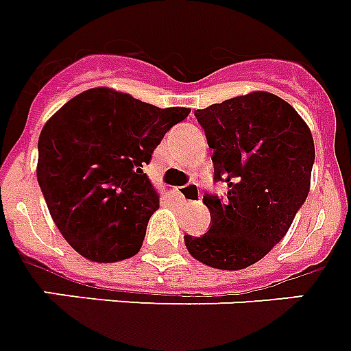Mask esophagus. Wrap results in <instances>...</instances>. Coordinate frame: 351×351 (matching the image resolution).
I'll use <instances>...</instances> for the list:
<instances>
[{
    "label": "esophagus",
    "instance_id": "34e87169",
    "mask_svg": "<svg viewBox=\"0 0 351 351\" xmlns=\"http://www.w3.org/2000/svg\"><path fill=\"white\" fill-rule=\"evenodd\" d=\"M179 197L183 199L184 203H199V199H201V192H199L197 184L195 183H189L184 184V186H181V190H179Z\"/></svg>",
    "mask_w": 351,
    "mask_h": 351
}]
</instances>
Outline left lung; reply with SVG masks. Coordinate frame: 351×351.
Listing matches in <instances>:
<instances>
[{
    "label": "left lung",
    "mask_w": 351,
    "mask_h": 351,
    "mask_svg": "<svg viewBox=\"0 0 351 351\" xmlns=\"http://www.w3.org/2000/svg\"><path fill=\"white\" fill-rule=\"evenodd\" d=\"M208 147L214 179L226 197L204 193L210 230L184 235L193 259L219 270H243L287 235L310 192L315 161L312 132L295 108L255 90L195 110Z\"/></svg>",
    "instance_id": "obj_1"
}]
</instances>
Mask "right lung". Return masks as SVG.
Masks as SVG:
<instances>
[{
	"mask_svg": "<svg viewBox=\"0 0 351 351\" xmlns=\"http://www.w3.org/2000/svg\"><path fill=\"white\" fill-rule=\"evenodd\" d=\"M190 108H159L97 86L64 103L38 141V183L49 212L85 259L116 263L141 250L159 195L143 172Z\"/></svg>",
	"mask_w": 351,
	"mask_h": 351,
	"instance_id": "add662e5",
	"label": "right lung"
}]
</instances>
